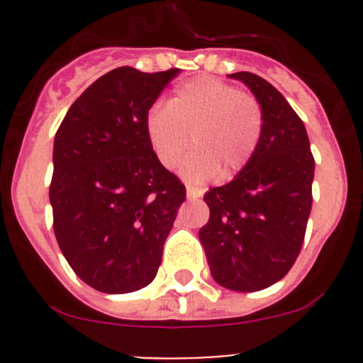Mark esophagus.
I'll use <instances>...</instances> for the list:
<instances>
[{
	"instance_id": "1",
	"label": "esophagus",
	"mask_w": 363,
	"mask_h": 363,
	"mask_svg": "<svg viewBox=\"0 0 363 363\" xmlns=\"http://www.w3.org/2000/svg\"><path fill=\"white\" fill-rule=\"evenodd\" d=\"M186 195H188L189 200H195V199H199V196L202 195V193H200L199 189L193 188V186H186Z\"/></svg>"
}]
</instances>
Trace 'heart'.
I'll list each match as a JSON object with an SVG mask.
<instances>
[{"label": "heart", "instance_id": "b5f03b06", "mask_svg": "<svg viewBox=\"0 0 363 363\" xmlns=\"http://www.w3.org/2000/svg\"><path fill=\"white\" fill-rule=\"evenodd\" d=\"M262 133L259 101L212 77L179 86L167 107H152L145 117V135L161 167L174 168L191 144L179 174L193 184L216 175L235 177L255 156Z\"/></svg>", "mask_w": 363, "mask_h": 363}]
</instances>
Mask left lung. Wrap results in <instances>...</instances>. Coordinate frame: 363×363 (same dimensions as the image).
<instances>
[{
  "instance_id": "8db88e82",
  "label": "left lung",
  "mask_w": 363,
  "mask_h": 363,
  "mask_svg": "<svg viewBox=\"0 0 363 363\" xmlns=\"http://www.w3.org/2000/svg\"><path fill=\"white\" fill-rule=\"evenodd\" d=\"M228 77L259 101L263 133L246 168L205 193L211 218L199 237L216 283L247 294L294 267L313 205L314 158L302 119L272 84L250 72Z\"/></svg>"
}]
</instances>
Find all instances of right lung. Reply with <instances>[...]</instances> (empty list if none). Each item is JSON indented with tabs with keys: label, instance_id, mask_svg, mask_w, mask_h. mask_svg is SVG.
I'll return each mask as SVG.
<instances>
[{
	"label": "right lung",
	"instance_id": "right-lung-1",
	"mask_svg": "<svg viewBox=\"0 0 363 363\" xmlns=\"http://www.w3.org/2000/svg\"><path fill=\"white\" fill-rule=\"evenodd\" d=\"M177 73H105L73 101L54 137V233L73 272L101 294H130L155 279L186 200L145 135V117Z\"/></svg>",
	"mask_w": 363,
	"mask_h": 363
}]
</instances>
